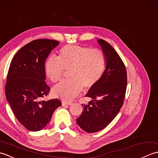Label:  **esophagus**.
Returning a JSON list of instances; mask_svg holds the SVG:
<instances>
[{
    "label": "esophagus",
    "instance_id": "34e87169",
    "mask_svg": "<svg viewBox=\"0 0 158 158\" xmlns=\"http://www.w3.org/2000/svg\"><path fill=\"white\" fill-rule=\"evenodd\" d=\"M73 104V102H66V101H62V105H71Z\"/></svg>",
    "mask_w": 158,
    "mask_h": 158
}]
</instances>
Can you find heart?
<instances>
[{
	"label": "heart",
	"mask_w": 158,
	"mask_h": 158,
	"mask_svg": "<svg viewBox=\"0 0 158 158\" xmlns=\"http://www.w3.org/2000/svg\"><path fill=\"white\" fill-rule=\"evenodd\" d=\"M105 53L98 49L79 45H66L60 49L58 58L50 56L45 64L47 77L53 83L61 80L65 70H70V80L62 81L52 90L57 98L70 100L81 92L83 87H94L105 72Z\"/></svg>",
	"instance_id": "heart-1"
}]
</instances>
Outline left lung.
<instances>
[{"label":"left lung","mask_w":158,"mask_h":158,"mask_svg":"<svg viewBox=\"0 0 158 158\" xmlns=\"http://www.w3.org/2000/svg\"><path fill=\"white\" fill-rule=\"evenodd\" d=\"M97 41L105 56V72L85 95L92 100L82 105L83 110L77 119L79 127L88 133L104 129L115 118L123 105L127 85L126 66L118 53L109 43Z\"/></svg>","instance_id":"obj_1"}]
</instances>
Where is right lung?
<instances>
[{
    "mask_svg": "<svg viewBox=\"0 0 158 158\" xmlns=\"http://www.w3.org/2000/svg\"><path fill=\"white\" fill-rule=\"evenodd\" d=\"M59 42L51 39L34 40L20 49L9 69L5 95L15 116L26 129L36 132L47 126L53 112L61 106L58 99H40L48 94L45 62Z\"/></svg>",
    "mask_w": 158,
    "mask_h": 158,
    "instance_id": "1",
    "label": "right lung"
}]
</instances>
